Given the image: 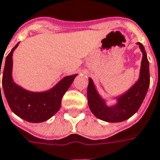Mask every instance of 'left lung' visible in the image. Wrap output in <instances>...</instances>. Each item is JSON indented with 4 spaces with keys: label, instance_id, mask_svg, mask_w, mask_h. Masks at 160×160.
Segmentation results:
<instances>
[{
    "label": "left lung",
    "instance_id": "left-lung-1",
    "mask_svg": "<svg viewBox=\"0 0 160 160\" xmlns=\"http://www.w3.org/2000/svg\"><path fill=\"white\" fill-rule=\"evenodd\" d=\"M143 53L140 77L139 81L129 89L128 92L118 98V103L114 107H108L104 101L96 92L92 80L89 79L87 89L88 103L90 110L95 116L100 120L108 122H121L126 121L139 110L143 102L145 96L150 85V72L149 62L143 45L138 43Z\"/></svg>",
    "mask_w": 160,
    "mask_h": 160
}]
</instances>
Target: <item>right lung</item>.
<instances>
[{"instance_id":"right-lung-1","label":"right lung","mask_w":160,"mask_h":160,"mask_svg":"<svg viewBox=\"0 0 160 160\" xmlns=\"http://www.w3.org/2000/svg\"><path fill=\"white\" fill-rule=\"evenodd\" d=\"M19 43L7 56L4 63L2 86L6 99L11 110L25 121L34 123L46 122L59 110L62 97L70 88L77 75L65 77L47 92L33 93L25 90L16 85L12 78V57Z\"/></svg>"}]
</instances>
